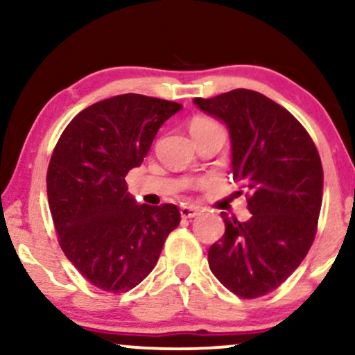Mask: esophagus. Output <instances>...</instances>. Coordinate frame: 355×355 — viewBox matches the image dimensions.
Segmentation results:
<instances>
[{
	"instance_id": "esophagus-1",
	"label": "esophagus",
	"mask_w": 355,
	"mask_h": 355,
	"mask_svg": "<svg viewBox=\"0 0 355 355\" xmlns=\"http://www.w3.org/2000/svg\"><path fill=\"white\" fill-rule=\"evenodd\" d=\"M200 214V210L197 207H190V205H183L180 207V215L182 218H193Z\"/></svg>"
}]
</instances>
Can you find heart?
Segmentation results:
<instances>
[{"mask_svg":"<svg viewBox=\"0 0 355 355\" xmlns=\"http://www.w3.org/2000/svg\"><path fill=\"white\" fill-rule=\"evenodd\" d=\"M209 130H222L217 121L211 120L209 116H195L193 120L190 121V132L191 135L195 133H202V132H209Z\"/></svg>","mask_w":355,"mask_h":355,"instance_id":"b5f03b06","label":"heart"}]
</instances>
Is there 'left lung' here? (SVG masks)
Listing matches in <instances>:
<instances>
[{
	"mask_svg": "<svg viewBox=\"0 0 355 355\" xmlns=\"http://www.w3.org/2000/svg\"><path fill=\"white\" fill-rule=\"evenodd\" d=\"M193 103L229 128L234 180L245 189L252 214L239 222L222 211L225 234L209 248L210 270L235 295H267L315 239L324 189L319 152L297 118L259 92L239 88Z\"/></svg>",
	"mask_w": 355,
	"mask_h": 355,
	"instance_id": "1",
	"label": "left lung"
}]
</instances>
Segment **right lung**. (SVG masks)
Wrapping results in <instances>:
<instances>
[{
    "mask_svg": "<svg viewBox=\"0 0 355 355\" xmlns=\"http://www.w3.org/2000/svg\"><path fill=\"white\" fill-rule=\"evenodd\" d=\"M180 110V103L137 93L112 96L73 118L53 150L46 190L58 242L101 291L137 287L180 223L177 205H138L125 182L158 128Z\"/></svg>",
    "mask_w": 355,
    "mask_h": 355,
    "instance_id": "obj_1",
    "label": "right lung"
}]
</instances>
